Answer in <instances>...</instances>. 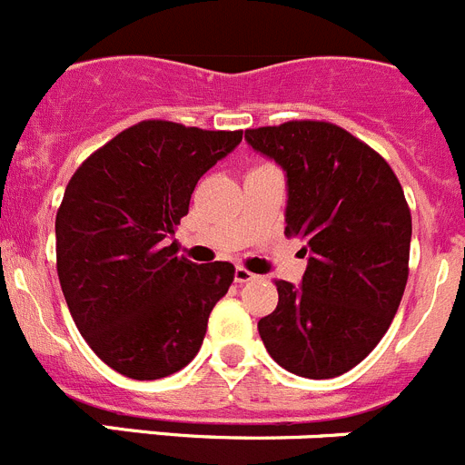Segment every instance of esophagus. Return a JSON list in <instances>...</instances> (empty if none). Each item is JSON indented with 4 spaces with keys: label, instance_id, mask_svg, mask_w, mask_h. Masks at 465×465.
Listing matches in <instances>:
<instances>
[{
    "label": "esophagus",
    "instance_id": "34e87169",
    "mask_svg": "<svg viewBox=\"0 0 465 465\" xmlns=\"http://www.w3.org/2000/svg\"><path fill=\"white\" fill-rule=\"evenodd\" d=\"M255 279H258V276H255L253 272L244 270V267H237V270H235V281H237V283H249V281H255Z\"/></svg>",
    "mask_w": 465,
    "mask_h": 465
}]
</instances>
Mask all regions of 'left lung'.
<instances>
[{
  "label": "left lung",
  "instance_id": "8db88e82",
  "mask_svg": "<svg viewBox=\"0 0 465 465\" xmlns=\"http://www.w3.org/2000/svg\"><path fill=\"white\" fill-rule=\"evenodd\" d=\"M249 147L281 165L285 235L309 253L300 285L276 281L261 318L267 352L302 378L360 364L390 327L408 281L412 221L397 174L369 144L327 122L249 129Z\"/></svg>",
  "mask_w": 465,
  "mask_h": 465
}]
</instances>
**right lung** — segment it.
<instances>
[{"mask_svg":"<svg viewBox=\"0 0 465 465\" xmlns=\"http://www.w3.org/2000/svg\"><path fill=\"white\" fill-rule=\"evenodd\" d=\"M240 143L242 131L149 119L68 182L54 221L59 283L83 339L122 376L156 381L198 355L235 267L195 265L169 240L200 177Z\"/></svg>","mask_w":465,"mask_h":465,"instance_id":"obj_1","label":"right lung"}]
</instances>
